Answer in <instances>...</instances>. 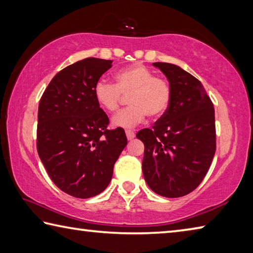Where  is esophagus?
Segmentation results:
<instances>
[{"label": "esophagus", "mask_w": 253, "mask_h": 253, "mask_svg": "<svg viewBox=\"0 0 253 253\" xmlns=\"http://www.w3.org/2000/svg\"><path fill=\"white\" fill-rule=\"evenodd\" d=\"M126 138H127V140H132V139H134V136H135V133L133 131H131V130H126Z\"/></svg>", "instance_id": "34e87169"}]
</instances>
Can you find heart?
<instances>
[{"instance_id": "1", "label": "heart", "mask_w": 253, "mask_h": 253, "mask_svg": "<svg viewBox=\"0 0 253 253\" xmlns=\"http://www.w3.org/2000/svg\"><path fill=\"white\" fill-rule=\"evenodd\" d=\"M94 97L102 109L117 111L123 96L129 108L120 111L111 120L115 127L131 129L144 121L147 114L158 118L166 112L171 100V87L165 79L154 77L144 65L134 64L115 74V84L99 80L94 85Z\"/></svg>"}]
</instances>
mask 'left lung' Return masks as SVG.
<instances>
[{"mask_svg":"<svg viewBox=\"0 0 253 253\" xmlns=\"http://www.w3.org/2000/svg\"><path fill=\"white\" fill-rule=\"evenodd\" d=\"M166 75L171 100L153 129L136 138L144 143L142 171L159 196L179 198L205 179L215 153L214 108L205 87L187 71L171 63H153Z\"/></svg>","mask_w":253,"mask_h":253,"instance_id":"8db88e82","label":"left lung"}]
</instances>
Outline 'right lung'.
Segmentation results:
<instances>
[{"instance_id":"right-lung-1","label":"right lung","mask_w":253,"mask_h":253,"mask_svg":"<svg viewBox=\"0 0 253 253\" xmlns=\"http://www.w3.org/2000/svg\"><path fill=\"white\" fill-rule=\"evenodd\" d=\"M111 64L96 57L75 62L52 79L40 100L39 157L56 187L75 198L104 191L127 144L121 127L106 130L109 118L93 92Z\"/></svg>"}]
</instances>
